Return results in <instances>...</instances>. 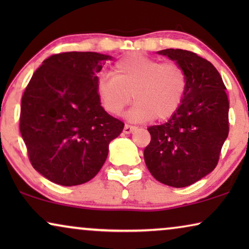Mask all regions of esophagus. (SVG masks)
<instances>
[{"instance_id":"1","label":"esophagus","mask_w":249,"mask_h":249,"mask_svg":"<svg viewBox=\"0 0 249 249\" xmlns=\"http://www.w3.org/2000/svg\"><path fill=\"white\" fill-rule=\"evenodd\" d=\"M136 129H137V127H136V125L125 124H124V134H131V132H134Z\"/></svg>"}]
</instances>
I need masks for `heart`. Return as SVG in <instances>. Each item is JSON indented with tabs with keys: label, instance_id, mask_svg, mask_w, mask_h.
I'll return each mask as SVG.
<instances>
[{
	"label": "heart",
	"instance_id": "obj_1",
	"mask_svg": "<svg viewBox=\"0 0 249 249\" xmlns=\"http://www.w3.org/2000/svg\"><path fill=\"white\" fill-rule=\"evenodd\" d=\"M188 79L186 71L176 62L130 54L117 61L112 77L97 81V95L102 107L119 115L134 97L136 104L128 113L132 120L162 121L171 118L181 107Z\"/></svg>",
	"mask_w": 249,
	"mask_h": 249
}]
</instances>
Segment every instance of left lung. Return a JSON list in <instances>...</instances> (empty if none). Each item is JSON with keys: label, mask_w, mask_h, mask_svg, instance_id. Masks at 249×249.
<instances>
[{"label": "left lung", "mask_w": 249, "mask_h": 249, "mask_svg": "<svg viewBox=\"0 0 249 249\" xmlns=\"http://www.w3.org/2000/svg\"><path fill=\"white\" fill-rule=\"evenodd\" d=\"M186 71L188 86L179 110L165 124L151 125L144 159L151 175L181 188L212 172L229 134V100L210 61L186 50L159 51Z\"/></svg>", "instance_id": "8db88e82"}]
</instances>
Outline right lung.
I'll return each mask as SVG.
<instances>
[{"label": "right lung", "instance_id": "1", "mask_svg": "<svg viewBox=\"0 0 249 249\" xmlns=\"http://www.w3.org/2000/svg\"><path fill=\"white\" fill-rule=\"evenodd\" d=\"M110 59L95 52L53 54L27 85L20 132L34 169L50 181L77 186L93 179L124 127L98 100L97 73Z\"/></svg>", "mask_w": 249, "mask_h": 249}]
</instances>
